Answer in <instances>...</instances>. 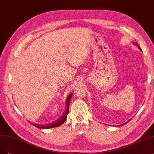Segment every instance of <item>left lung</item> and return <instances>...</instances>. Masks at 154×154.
<instances>
[{"mask_svg":"<svg viewBox=\"0 0 154 154\" xmlns=\"http://www.w3.org/2000/svg\"><path fill=\"white\" fill-rule=\"evenodd\" d=\"M133 44H134V45H136V46H137V47H138V48H139V49H140V51H141V48H140V45H138V44H137V43H135V42H134V43H133ZM125 122V123H124V124H122V125H119V126H123V125H125V124H126V123H127V122Z\"/></svg>","mask_w":154,"mask_h":154,"instance_id":"left-lung-1","label":"left lung"}]
</instances>
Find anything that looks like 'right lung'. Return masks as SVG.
<instances>
[{"instance_id": "add662e5", "label": "right lung", "mask_w": 154, "mask_h": 154, "mask_svg": "<svg viewBox=\"0 0 154 154\" xmlns=\"http://www.w3.org/2000/svg\"><path fill=\"white\" fill-rule=\"evenodd\" d=\"M72 94H70L69 95V96L67 97V99H66V110L65 112L61 116L60 118L56 120L55 121L52 122H51V123H49V124H47L46 125H38V124H35V123H32L33 126H35V127L38 128H43V129H48V128H55V127H57V126H60L61 125H63L64 122H65L66 118H67V114H68V112H69V102H70V100L71 98L72 97Z\"/></svg>"}]
</instances>
